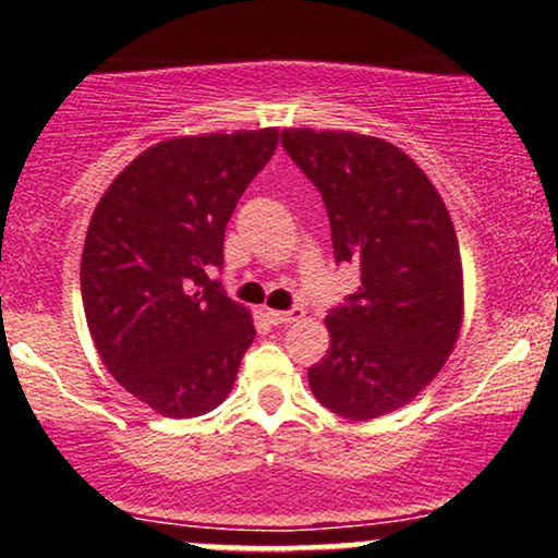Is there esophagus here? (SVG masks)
Returning <instances> with one entry per match:
<instances>
[{"instance_id":"esophagus-1","label":"esophagus","mask_w":558,"mask_h":558,"mask_svg":"<svg viewBox=\"0 0 558 558\" xmlns=\"http://www.w3.org/2000/svg\"><path fill=\"white\" fill-rule=\"evenodd\" d=\"M304 317V310L301 306H291V310H267V319H270L272 325H291L296 323V319Z\"/></svg>"}]
</instances>
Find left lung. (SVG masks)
Masks as SVG:
<instances>
[{
    "label": "left lung",
    "mask_w": 558,
    "mask_h": 558,
    "mask_svg": "<svg viewBox=\"0 0 558 558\" xmlns=\"http://www.w3.org/2000/svg\"><path fill=\"white\" fill-rule=\"evenodd\" d=\"M280 144L323 194L336 262L362 275L325 317L330 349L310 388L345 420L380 417L412 401L457 343V230L425 172L388 141L288 128Z\"/></svg>",
    "instance_id": "8db88e82"
}]
</instances>
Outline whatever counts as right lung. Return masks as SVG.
I'll return each instance as SVG.
<instances>
[{
	"instance_id": "right-lung-1",
	"label": "right lung",
	"mask_w": 558,
	"mask_h": 558,
	"mask_svg": "<svg viewBox=\"0 0 558 558\" xmlns=\"http://www.w3.org/2000/svg\"><path fill=\"white\" fill-rule=\"evenodd\" d=\"M275 146L278 128L162 141L96 204L81 257L88 330L114 380L165 417L213 412L257 336L209 272Z\"/></svg>"
}]
</instances>
